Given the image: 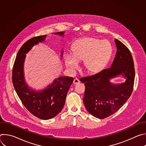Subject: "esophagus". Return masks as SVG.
<instances>
[{
  "label": "esophagus",
  "mask_w": 146,
  "mask_h": 146,
  "mask_svg": "<svg viewBox=\"0 0 146 146\" xmlns=\"http://www.w3.org/2000/svg\"><path fill=\"white\" fill-rule=\"evenodd\" d=\"M79 82H80V81H79V80L78 78H74V80L73 81V84H78Z\"/></svg>",
  "instance_id": "obj_1"
}]
</instances>
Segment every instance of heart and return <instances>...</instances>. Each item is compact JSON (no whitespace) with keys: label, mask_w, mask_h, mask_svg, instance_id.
<instances>
[{"label":"heart","mask_w":146,"mask_h":146,"mask_svg":"<svg viewBox=\"0 0 146 146\" xmlns=\"http://www.w3.org/2000/svg\"><path fill=\"white\" fill-rule=\"evenodd\" d=\"M73 54L64 55L66 66L72 72L79 67L80 61L84 60L85 69L95 73L102 70L109 62L113 52V47L107 40L85 37L77 40L73 46Z\"/></svg>","instance_id":"heart-1"}]
</instances>
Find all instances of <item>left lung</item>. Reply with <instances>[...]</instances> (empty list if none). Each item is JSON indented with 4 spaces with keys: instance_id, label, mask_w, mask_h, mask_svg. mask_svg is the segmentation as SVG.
<instances>
[{
    "instance_id": "left-lung-1",
    "label": "left lung",
    "mask_w": 146,
    "mask_h": 146,
    "mask_svg": "<svg viewBox=\"0 0 146 146\" xmlns=\"http://www.w3.org/2000/svg\"><path fill=\"white\" fill-rule=\"evenodd\" d=\"M117 52L110 68L90 76L82 77L86 90L83 102L93 116L103 119L117 112L131 96L133 88L135 71L132 54L122 42L115 39ZM122 74L126 82L113 85L110 80Z\"/></svg>"
}]
</instances>
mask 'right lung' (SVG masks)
I'll return each mask as SVG.
<instances>
[{
	"label": "right lung",
	"instance_id": "1",
	"mask_svg": "<svg viewBox=\"0 0 146 146\" xmlns=\"http://www.w3.org/2000/svg\"><path fill=\"white\" fill-rule=\"evenodd\" d=\"M64 33V32H59L54 34L63 36ZM46 37V35L38 36L26 41L17 53L12 72L13 84L23 105L31 114L41 119H51L60 112L74 80L70 77H60L47 88L38 92L34 91L27 85L24 75L25 54ZM62 54L63 51L62 56Z\"/></svg>",
	"mask_w": 146,
	"mask_h": 146
}]
</instances>
